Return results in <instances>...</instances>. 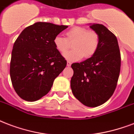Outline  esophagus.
Masks as SVG:
<instances>
[{
    "instance_id": "34e87169",
    "label": "esophagus",
    "mask_w": 134,
    "mask_h": 134,
    "mask_svg": "<svg viewBox=\"0 0 134 134\" xmlns=\"http://www.w3.org/2000/svg\"><path fill=\"white\" fill-rule=\"evenodd\" d=\"M71 66V62H67V66H68V67H69V66Z\"/></svg>"
}]
</instances>
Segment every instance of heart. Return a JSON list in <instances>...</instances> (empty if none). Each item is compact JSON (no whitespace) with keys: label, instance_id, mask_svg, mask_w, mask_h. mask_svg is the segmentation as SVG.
Instances as JSON below:
<instances>
[{"label":"heart","instance_id":"1","mask_svg":"<svg viewBox=\"0 0 134 134\" xmlns=\"http://www.w3.org/2000/svg\"><path fill=\"white\" fill-rule=\"evenodd\" d=\"M66 38L57 36L53 40L55 49L63 54L68 48V42L74 41L72 51L64 54V57L69 61H77L85 57L89 59L96 54L99 46V37L94 31H87L80 26H75L66 33Z\"/></svg>","mask_w":134,"mask_h":134}]
</instances>
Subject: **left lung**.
I'll return each instance as SVG.
<instances>
[{
  "instance_id": "8db88e82",
  "label": "left lung",
  "mask_w": 134,
  "mask_h": 134,
  "mask_svg": "<svg viewBox=\"0 0 134 134\" xmlns=\"http://www.w3.org/2000/svg\"><path fill=\"white\" fill-rule=\"evenodd\" d=\"M99 37L96 54L81 63L71 65L73 75L70 87L74 96L83 105L97 107L113 94L120 75L121 57L118 39L105 26L90 24Z\"/></svg>"
}]
</instances>
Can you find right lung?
I'll list each match as a JSON object with an SVG mask.
<instances>
[{
  "label": "right lung",
  "mask_w": 134,
  "mask_h": 134,
  "mask_svg": "<svg viewBox=\"0 0 134 134\" xmlns=\"http://www.w3.org/2000/svg\"><path fill=\"white\" fill-rule=\"evenodd\" d=\"M68 26L36 22L23 30L13 45L10 78L15 92L27 101L46 95L54 79L66 66V60L55 49L54 37Z\"/></svg>",
  "instance_id": "1"
}]
</instances>
